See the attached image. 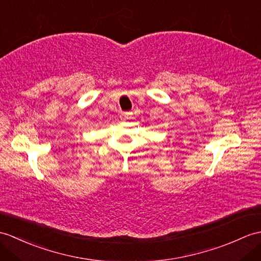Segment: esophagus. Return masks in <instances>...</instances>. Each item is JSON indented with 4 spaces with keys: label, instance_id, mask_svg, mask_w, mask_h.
I'll return each instance as SVG.
<instances>
[{
    "label": "esophagus",
    "instance_id": "34e87169",
    "mask_svg": "<svg viewBox=\"0 0 261 261\" xmlns=\"http://www.w3.org/2000/svg\"><path fill=\"white\" fill-rule=\"evenodd\" d=\"M121 118H122L123 120H129L132 118V112H124V113H122Z\"/></svg>",
    "mask_w": 261,
    "mask_h": 261
}]
</instances>
